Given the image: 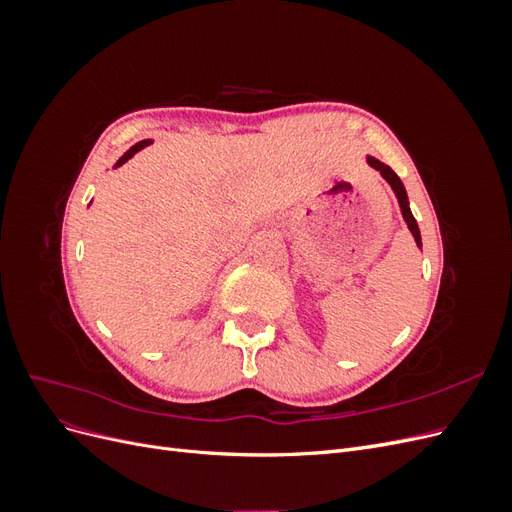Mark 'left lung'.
I'll list each match as a JSON object with an SVG mask.
<instances>
[{
  "label": "left lung",
  "instance_id": "1",
  "mask_svg": "<svg viewBox=\"0 0 512 512\" xmlns=\"http://www.w3.org/2000/svg\"><path fill=\"white\" fill-rule=\"evenodd\" d=\"M367 164H369L371 168L380 170V175H382L386 181L391 183V188H393V192H395V196H397V200H399L401 215H404V220H406V224H408V228H410V232H412V237H414L416 245H418V247H423V243H421V230H418V224H416L414 215H412V211H410V207H408V194H406L404 183L399 181V177L393 173L391 166L382 164L380 160H376V158H371V156H369V158H367Z\"/></svg>",
  "mask_w": 512,
  "mask_h": 512
}]
</instances>
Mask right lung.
Returning <instances> with one entry per match:
<instances>
[{"label": "right lung", "mask_w": 512, "mask_h": 512, "mask_svg": "<svg viewBox=\"0 0 512 512\" xmlns=\"http://www.w3.org/2000/svg\"><path fill=\"white\" fill-rule=\"evenodd\" d=\"M149 143H151V141H149V138H147V141H141V143H136L134 147H130V149H128L126 153H123V156L119 158V162H117L115 166H121V164H126V162H128V160H130V158L134 156V153H136V151H141V149H143V147H147Z\"/></svg>", "instance_id": "right-lung-1"}]
</instances>
